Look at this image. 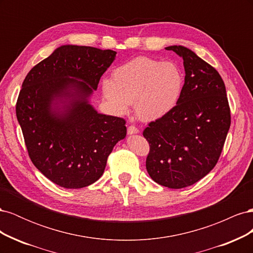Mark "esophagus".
<instances>
[{
	"mask_svg": "<svg viewBox=\"0 0 253 253\" xmlns=\"http://www.w3.org/2000/svg\"><path fill=\"white\" fill-rule=\"evenodd\" d=\"M139 132V129L137 128L136 126H129L128 127H127V134L128 135H133V134H137Z\"/></svg>",
	"mask_w": 253,
	"mask_h": 253,
	"instance_id": "1",
	"label": "esophagus"
}]
</instances>
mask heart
Wrapping results in <instances>:
<instances>
[{
    "label": "heart",
    "instance_id": "obj_1",
    "mask_svg": "<svg viewBox=\"0 0 253 253\" xmlns=\"http://www.w3.org/2000/svg\"><path fill=\"white\" fill-rule=\"evenodd\" d=\"M183 87L178 66L149 57H137L115 68L112 80L102 81V93L112 109L126 115L133 102L142 121L165 117L177 104Z\"/></svg>",
    "mask_w": 253,
    "mask_h": 253
}]
</instances>
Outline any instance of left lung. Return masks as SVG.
<instances>
[{"instance_id":"1","label":"left lung","mask_w":253,"mask_h":253,"mask_svg":"<svg viewBox=\"0 0 253 253\" xmlns=\"http://www.w3.org/2000/svg\"><path fill=\"white\" fill-rule=\"evenodd\" d=\"M166 49L182 58L185 83L175 108L143 131L150 143L145 167L159 185L181 189L215 167L231 117L225 83L215 68L181 45Z\"/></svg>"}]
</instances>
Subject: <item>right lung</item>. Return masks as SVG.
I'll return each mask as SVG.
<instances>
[{
    "label": "right lung",
    "instance_id": "obj_1",
    "mask_svg": "<svg viewBox=\"0 0 253 253\" xmlns=\"http://www.w3.org/2000/svg\"><path fill=\"white\" fill-rule=\"evenodd\" d=\"M116 51L62 45L34 66L16 106L28 155L45 177L66 189L101 177L126 120L98 113L89 98Z\"/></svg>",
    "mask_w": 253,
    "mask_h": 253
}]
</instances>
